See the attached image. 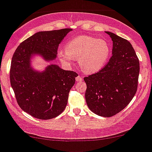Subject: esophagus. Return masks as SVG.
<instances>
[{"label": "esophagus", "instance_id": "34e87169", "mask_svg": "<svg viewBox=\"0 0 152 152\" xmlns=\"http://www.w3.org/2000/svg\"><path fill=\"white\" fill-rule=\"evenodd\" d=\"M82 80H83L82 77H81V76H76V81H81Z\"/></svg>", "mask_w": 152, "mask_h": 152}]
</instances>
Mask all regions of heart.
<instances>
[{
    "instance_id": "obj_1",
    "label": "heart",
    "mask_w": 152,
    "mask_h": 152,
    "mask_svg": "<svg viewBox=\"0 0 152 152\" xmlns=\"http://www.w3.org/2000/svg\"><path fill=\"white\" fill-rule=\"evenodd\" d=\"M110 54L111 47L108 41L89 36L73 38L67 43L65 49L58 52L60 60L67 65L79 59L80 68L87 73L100 71L106 64Z\"/></svg>"
}]
</instances>
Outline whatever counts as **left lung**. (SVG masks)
I'll use <instances>...</instances> for the list:
<instances>
[{"instance_id": "obj_1", "label": "left lung", "mask_w": 152, "mask_h": 152, "mask_svg": "<svg viewBox=\"0 0 152 152\" xmlns=\"http://www.w3.org/2000/svg\"><path fill=\"white\" fill-rule=\"evenodd\" d=\"M113 41L112 56L100 71L84 77L89 108L98 116L111 117L122 111L138 88L139 60L127 40L105 32Z\"/></svg>"}]
</instances>
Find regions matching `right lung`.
<instances>
[{"instance_id":"right-lung-1","label":"right lung","mask_w":152,"mask_h":152,"mask_svg":"<svg viewBox=\"0 0 152 152\" xmlns=\"http://www.w3.org/2000/svg\"><path fill=\"white\" fill-rule=\"evenodd\" d=\"M71 30L65 28L38 32L22 42L14 52L11 85L20 108L33 117L51 119L61 114L78 74L54 64L43 72L35 71L30 66L32 55L40 54L47 61L54 60L59 44Z\"/></svg>"}]
</instances>
